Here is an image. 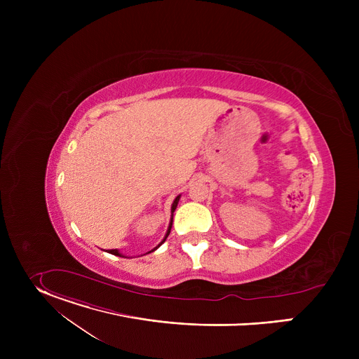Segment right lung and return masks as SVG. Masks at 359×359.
Listing matches in <instances>:
<instances>
[{"label":"right lung","instance_id":"obj_1","mask_svg":"<svg viewBox=\"0 0 359 359\" xmlns=\"http://www.w3.org/2000/svg\"><path fill=\"white\" fill-rule=\"evenodd\" d=\"M179 200H180V194H179V196H177V197H176V198L173 200V204H172V209H170V210H172V216H170V223H169V227H168V231H166V234H165L163 240H162V241H161V243H159V244H158V245H156L155 248H151V250H150V251H147L146 254H149V252H151V251H155V250H158V248H159V247H161V245H162V244H163V243L166 241L168 236L170 234V229H172V223H173V213H175V210H176V208H177V203H179ZM109 252H111V254H114V255H119V257H125V255H123V254H122V252H121L119 250H116V248H115V250H109ZM126 259H128V257H126Z\"/></svg>","mask_w":359,"mask_h":359}]
</instances>
